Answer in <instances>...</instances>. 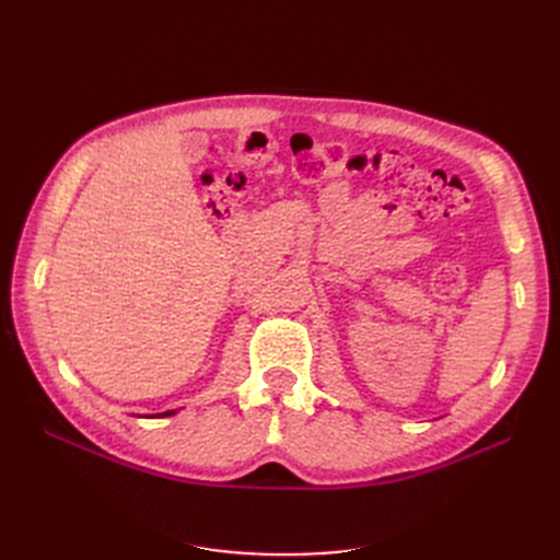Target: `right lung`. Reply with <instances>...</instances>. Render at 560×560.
Returning a JSON list of instances; mask_svg holds the SVG:
<instances>
[{"mask_svg":"<svg viewBox=\"0 0 560 560\" xmlns=\"http://www.w3.org/2000/svg\"><path fill=\"white\" fill-rule=\"evenodd\" d=\"M177 411L173 409V411H163V413H151V416H144V418H167V416H175Z\"/></svg>","mask_w":560,"mask_h":560,"instance_id":"obj_1","label":"right lung"}]
</instances>
